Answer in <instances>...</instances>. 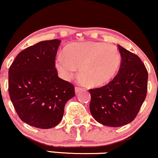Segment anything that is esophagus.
I'll return each instance as SVG.
<instances>
[{"mask_svg":"<svg viewBox=\"0 0 158 158\" xmlns=\"http://www.w3.org/2000/svg\"><path fill=\"white\" fill-rule=\"evenodd\" d=\"M81 90H82V88L80 87V86H76V87H75V93H80Z\"/></svg>","mask_w":158,"mask_h":158,"instance_id":"obj_1","label":"esophagus"}]
</instances>
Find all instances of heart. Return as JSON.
I'll return each mask as SVG.
<instances>
[{
	"label": "heart",
	"mask_w": 158,
	"mask_h": 158,
	"mask_svg": "<svg viewBox=\"0 0 158 158\" xmlns=\"http://www.w3.org/2000/svg\"><path fill=\"white\" fill-rule=\"evenodd\" d=\"M65 56L59 55L56 67L60 75L71 80L77 68L90 86H102L116 76L121 65V54L118 47L102 42H84L69 45Z\"/></svg>",
	"instance_id": "1"
}]
</instances>
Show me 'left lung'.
I'll return each mask as SVG.
<instances>
[{
	"mask_svg": "<svg viewBox=\"0 0 158 158\" xmlns=\"http://www.w3.org/2000/svg\"><path fill=\"white\" fill-rule=\"evenodd\" d=\"M121 65L117 75L102 87L89 89V111L94 119L106 126H124L135 119L145 101L148 71L139 57L121 46Z\"/></svg>",
	"mask_w": 158,
	"mask_h": 158,
	"instance_id": "1",
	"label": "left lung"
}]
</instances>
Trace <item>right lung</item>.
Here are the masks:
<instances>
[{
    "instance_id": "1",
    "label": "right lung",
    "mask_w": 158,
    "mask_h": 158,
    "mask_svg": "<svg viewBox=\"0 0 158 158\" xmlns=\"http://www.w3.org/2000/svg\"><path fill=\"white\" fill-rule=\"evenodd\" d=\"M60 40H44L18 54L8 72V91L19 118L40 129L59 124L75 96L72 84L59 78L56 56Z\"/></svg>"
}]
</instances>
